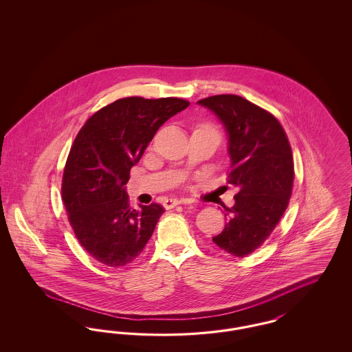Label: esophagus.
<instances>
[{
	"label": "esophagus",
	"mask_w": 352,
	"mask_h": 352,
	"mask_svg": "<svg viewBox=\"0 0 352 352\" xmlns=\"http://www.w3.org/2000/svg\"><path fill=\"white\" fill-rule=\"evenodd\" d=\"M182 203H187V201H186V199L168 198L166 201H164V207H165L166 210H170V208H173V207H175V206H178V204H182Z\"/></svg>",
	"instance_id": "1"
}]
</instances>
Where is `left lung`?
Returning <instances> with one entry per match:
<instances>
[{
    "label": "left lung",
    "instance_id": "obj_1",
    "mask_svg": "<svg viewBox=\"0 0 352 352\" xmlns=\"http://www.w3.org/2000/svg\"><path fill=\"white\" fill-rule=\"evenodd\" d=\"M198 104L224 125L231 158L228 184L239 187L234 207H224V230L212 241L244 257L268 239L289 204L294 181L292 148L278 120L241 96L217 95Z\"/></svg>",
    "mask_w": 352,
    "mask_h": 352
}]
</instances>
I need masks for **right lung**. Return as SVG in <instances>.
<instances>
[{
  "label": "right lung",
  "instance_id": "obj_1",
  "mask_svg": "<svg viewBox=\"0 0 352 352\" xmlns=\"http://www.w3.org/2000/svg\"><path fill=\"white\" fill-rule=\"evenodd\" d=\"M188 105L178 98H124L92 115L76 135L62 199L80 245L105 267L132 263L165 212L157 203L131 208L125 184L160 126Z\"/></svg>",
  "mask_w": 352,
  "mask_h": 352
}]
</instances>
